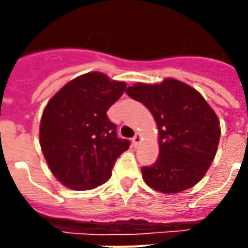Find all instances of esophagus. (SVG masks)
<instances>
[{"instance_id": "34e87169", "label": "esophagus", "mask_w": 248, "mask_h": 248, "mask_svg": "<svg viewBox=\"0 0 248 248\" xmlns=\"http://www.w3.org/2000/svg\"><path fill=\"white\" fill-rule=\"evenodd\" d=\"M140 143H141V135H140L139 133H137V134L134 135V138H133V146L137 148Z\"/></svg>"}]
</instances>
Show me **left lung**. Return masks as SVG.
Here are the masks:
<instances>
[{"label":"left lung","mask_w":248,"mask_h":248,"mask_svg":"<svg viewBox=\"0 0 248 248\" xmlns=\"http://www.w3.org/2000/svg\"><path fill=\"white\" fill-rule=\"evenodd\" d=\"M125 93L150 110L159 130V157L141 168L144 181L164 194L196 185L211 166L220 141L214 109L196 89L172 78L156 84L135 83Z\"/></svg>","instance_id":"1"}]
</instances>
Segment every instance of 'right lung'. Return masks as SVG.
Listing matches in <instances>:
<instances>
[{
  "instance_id": "add662e5",
  "label": "right lung",
  "mask_w": 248,
  "mask_h": 248,
  "mask_svg": "<svg viewBox=\"0 0 248 248\" xmlns=\"http://www.w3.org/2000/svg\"><path fill=\"white\" fill-rule=\"evenodd\" d=\"M124 82L100 72L77 77L46 105L39 144L52 174L72 190H92L110 179L130 141L117 137L107 111L125 91Z\"/></svg>"
}]
</instances>
